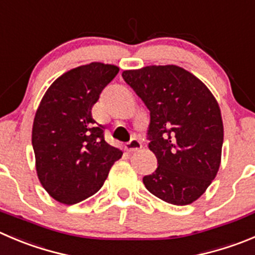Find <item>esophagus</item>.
Instances as JSON below:
<instances>
[{
	"label": "esophagus",
	"mask_w": 255,
	"mask_h": 255,
	"mask_svg": "<svg viewBox=\"0 0 255 255\" xmlns=\"http://www.w3.org/2000/svg\"><path fill=\"white\" fill-rule=\"evenodd\" d=\"M141 141H140L139 139H136V137H134V139H131L125 145V149L128 150V151H136V150L141 149Z\"/></svg>",
	"instance_id": "obj_1"
}]
</instances>
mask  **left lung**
Here are the masks:
<instances>
[{"label":"left lung","instance_id":"1","mask_svg":"<svg viewBox=\"0 0 255 255\" xmlns=\"http://www.w3.org/2000/svg\"><path fill=\"white\" fill-rule=\"evenodd\" d=\"M123 79L150 111L147 139L157 168L142 178L145 188L170 204H191L220 166L224 129L217 100L175 65L126 70Z\"/></svg>","mask_w":255,"mask_h":255}]
</instances>
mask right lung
Returning <instances> with one entry per match:
<instances>
[{
	"label": "right lung",
	"mask_w": 255,
	"mask_h": 255,
	"mask_svg": "<svg viewBox=\"0 0 255 255\" xmlns=\"http://www.w3.org/2000/svg\"><path fill=\"white\" fill-rule=\"evenodd\" d=\"M118 72V66L101 62L70 70L48 87L36 111V171L45 190L62 204H76L98 193L123 155L105 141V128L91 115Z\"/></svg>",
	"instance_id": "1"
}]
</instances>
